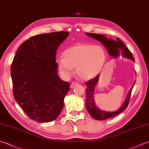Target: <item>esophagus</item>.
I'll return each instance as SVG.
<instances>
[{"mask_svg":"<svg viewBox=\"0 0 149 149\" xmlns=\"http://www.w3.org/2000/svg\"><path fill=\"white\" fill-rule=\"evenodd\" d=\"M78 84V83L77 82H76V81H74V82H72V84H71V85H70V87L72 88H74V86H75L76 85H77Z\"/></svg>","mask_w":149,"mask_h":149,"instance_id":"34e87169","label":"esophagus"}]
</instances>
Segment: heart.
<instances>
[{
    "instance_id": "b5f03b06",
    "label": "heart",
    "mask_w": 149,
    "mask_h": 149,
    "mask_svg": "<svg viewBox=\"0 0 149 149\" xmlns=\"http://www.w3.org/2000/svg\"><path fill=\"white\" fill-rule=\"evenodd\" d=\"M64 58L57 61L61 73L65 76L70 75L73 68L83 79H90L101 70L105 63L106 54L100 46L90 44H79L66 49Z\"/></svg>"
}]
</instances>
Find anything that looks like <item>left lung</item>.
I'll list each match as a JSON object with an SVG mask.
<instances>
[{"mask_svg": "<svg viewBox=\"0 0 149 149\" xmlns=\"http://www.w3.org/2000/svg\"><path fill=\"white\" fill-rule=\"evenodd\" d=\"M86 35L89 37L94 38L95 40L100 41L101 43L103 44L107 48L109 55H111L112 57H118L119 56V55H121L125 58H127V59H131L133 61H135L134 58L132 53H131L129 48L125 45V44L119 38H117V40H114L111 39H107L105 36L101 34L86 33ZM98 79L99 75H97L95 78L88 81L86 83V86H87L86 90V107L88 113L93 118L97 119V120H104V119H109L118 115V113L123 111L127 107L130 100L131 92H132L136 81L134 83L132 88H130L129 92L128 93L123 104L121 107V108H119L118 110H116L115 112H105L98 109L96 107L94 102V88L98 82Z\"/></svg>", "mask_w": 149, "mask_h": 149, "instance_id": "left-lung-1", "label": "left lung"}]
</instances>
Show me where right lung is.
<instances>
[{
  "mask_svg": "<svg viewBox=\"0 0 149 149\" xmlns=\"http://www.w3.org/2000/svg\"><path fill=\"white\" fill-rule=\"evenodd\" d=\"M66 31L32 36L20 46L11 66L15 100L29 118L39 123L55 120L64 106L68 82L57 75V48Z\"/></svg>",
  "mask_w": 149,
  "mask_h": 149,
  "instance_id": "add662e5",
  "label": "right lung"
}]
</instances>
